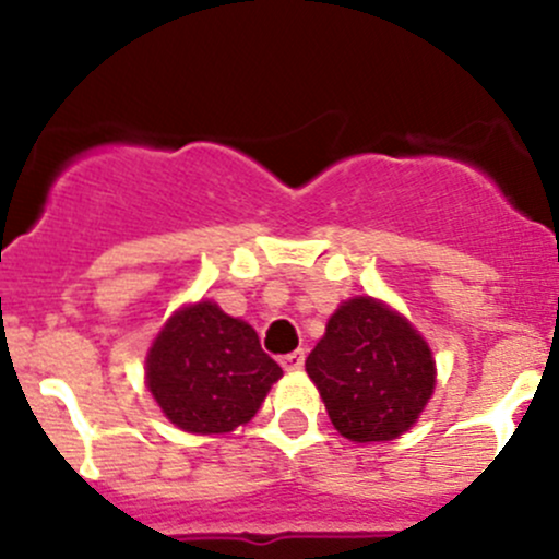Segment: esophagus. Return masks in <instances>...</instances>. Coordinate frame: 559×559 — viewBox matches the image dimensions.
Listing matches in <instances>:
<instances>
[{
	"label": "esophagus",
	"instance_id": "obj_1",
	"mask_svg": "<svg viewBox=\"0 0 559 559\" xmlns=\"http://www.w3.org/2000/svg\"><path fill=\"white\" fill-rule=\"evenodd\" d=\"M281 365H284V370H289V373H295V370H302V365H306V352L286 354V357H281Z\"/></svg>",
	"mask_w": 559,
	"mask_h": 559
}]
</instances>
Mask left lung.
I'll return each mask as SVG.
<instances>
[{"mask_svg":"<svg viewBox=\"0 0 559 559\" xmlns=\"http://www.w3.org/2000/svg\"><path fill=\"white\" fill-rule=\"evenodd\" d=\"M306 370L335 430L357 443L403 436L436 389L427 343L370 297H354L332 313Z\"/></svg>","mask_w":559,"mask_h":559,"instance_id":"left-lung-1","label":"left lung"}]
</instances>
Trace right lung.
Wrapping results in <instances>:
<instances>
[{
    "label": "right lung",
    "mask_w": 559,
    "mask_h": 559,
    "mask_svg": "<svg viewBox=\"0 0 559 559\" xmlns=\"http://www.w3.org/2000/svg\"><path fill=\"white\" fill-rule=\"evenodd\" d=\"M145 376L173 425L211 436L251 419L284 370L246 321L200 302L167 321L151 346Z\"/></svg>",
    "instance_id": "right-lung-1"
}]
</instances>
